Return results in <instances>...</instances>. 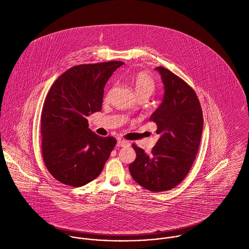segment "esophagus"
Here are the masks:
<instances>
[{
    "mask_svg": "<svg viewBox=\"0 0 249 249\" xmlns=\"http://www.w3.org/2000/svg\"><path fill=\"white\" fill-rule=\"evenodd\" d=\"M130 145V142L124 139H118L117 141V146H120V147H124V146H129Z\"/></svg>",
    "mask_w": 249,
    "mask_h": 249,
    "instance_id": "obj_1",
    "label": "esophagus"
}]
</instances>
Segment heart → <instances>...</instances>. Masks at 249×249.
Returning a JSON list of instances; mask_svg holds the SVG:
<instances>
[{"instance_id": "1", "label": "heart", "mask_w": 249, "mask_h": 249, "mask_svg": "<svg viewBox=\"0 0 249 249\" xmlns=\"http://www.w3.org/2000/svg\"><path fill=\"white\" fill-rule=\"evenodd\" d=\"M131 82L138 98L146 97L148 99L156 89V82L154 78L145 71L137 72L132 77Z\"/></svg>"}]
</instances>
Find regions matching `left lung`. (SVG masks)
Masks as SVG:
<instances>
[{
    "label": "left lung",
    "instance_id": "8db88e82",
    "mask_svg": "<svg viewBox=\"0 0 249 249\" xmlns=\"http://www.w3.org/2000/svg\"><path fill=\"white\" fill-rule=\"evenodd\" d=\"M165 86L162 104L149 118L160 138L150 154L135 143L137 158L129 171L134 180L151 192L175 188L189 173L199 150L204 117L194 89L178 75L157 67Z\"/></svg>",
    "mask_w": 249,
    "mask_h": 249
}]
</instances>
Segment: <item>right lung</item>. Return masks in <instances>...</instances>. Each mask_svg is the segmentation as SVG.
<instances>
[{"mask_svg":"<svg viewBox=\"0 0 249 249\" xmlns=\"http://www.w3.org/2000/svg\"><path fill=\"white\" fill-rule=\"evenodd\" d=\"M121 61L74 66L50 87L41 110V153L49 174L63 184L83 186L102 173L113 137L88 128L87 116L102 109L104 87Z\"/></svg>","mask_w":249,"mask_h":249,"instance_id":"1","label":"right lung"}]
</instances>
